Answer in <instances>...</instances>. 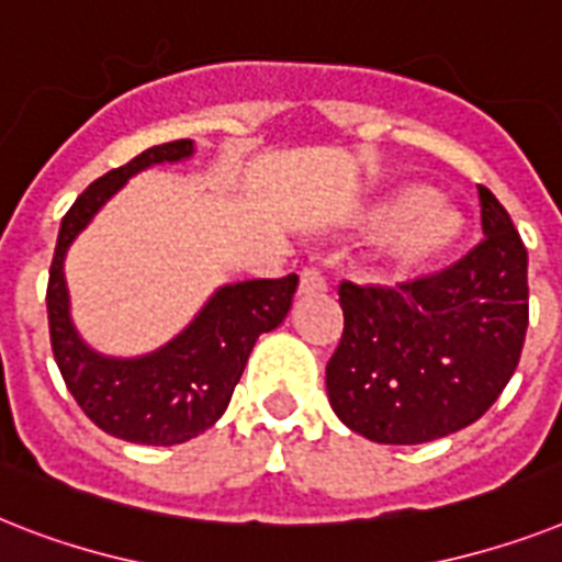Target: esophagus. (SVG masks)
I'll list each match as a JSON object with an SVG mask.
<instances>
[{
    "label": "esophagus",
    "mask_w": 562,
    "mask_h": 562,
    "mask_svg": "<svg viewBox=\"0 0 562 562\" xmlns=\"http://www.w3.org/2000/svg\"><path fill=\"white\" fill-rule=\"evenodd\" d=\"M314 291H326V277L314 268H305L300 277V294H314Z\"/></svg>",
    "instance_id": "obj_1"
}]
</instances>
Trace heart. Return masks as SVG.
I'll return each mask as SVG.
<instances>
[{"label":"heart","mask_w":562,"mask_h":562,"mask_svg":"<svg viewBox=\"0 0 562 562\" xmlns=\"http://www.w3.org/2000/svg\"><path fill=\"white\" fill-rule=\"evenodd\" d=\"M358 225L367 234H384L378 266L390 277H409L430 268L464 234L462 213L447 199H436L427 184L386 190L360 207Z\"/></svg>","instance_id":"b5f03b06"}]
</instances>
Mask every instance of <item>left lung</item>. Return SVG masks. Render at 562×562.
<instances>
[{
    "label": "left lung",
    "mask_w": 562,
    "mask_h": 562,
    "mask_svg": "<svg viewBox=\"0 0 562 562\" xmlns=\"http://www.w3.org/2000/svg\"><path fill=\"white\" fill-rule=\"evenodd\" d=\"M476 248L436 277L340 285L344 337L326 367L328 404L378 445H424L491 409L528 328V250L487 187Z\"/></svg>",
    "instance_id": "1"
}]
</instances>
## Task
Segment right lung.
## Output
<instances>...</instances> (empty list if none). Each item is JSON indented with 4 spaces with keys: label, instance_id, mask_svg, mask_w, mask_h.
<instances>
[{
    "label": "right lung",
    "instance_id": "right-lung-1",
    "mask_svg": "<svg viewBox=\"0 0 562 562\" xmlns=\"http://www.w3.org/2000/svg\"><path fill=\"white\" fill-rule=\"evenodd\" d=\"M193 153V140L149 147L86 187V193L63 216L48 273L45 303L59 375L100 430L132 445H184L213 427L231 404L257 337L285 321L296 291V273L282 280L222 285L172 340L135 358L103 355L86 344L71 321L66 282V254L71 241L83 234L112 195L121 193L132 176L155 164L187 161Z\"/></svg>",
    "mask_w": 562,
    "mask_h": 562
}]
</instances>
